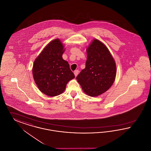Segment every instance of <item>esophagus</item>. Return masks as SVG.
Returning <instances> with one entry per match:
<instances>
[{
  "instance_id": "34e87169",
  "label": "esophagus",
  "mask_w": 151,
  "mask_h": 151,
  "mask_svg": "<svg viewBox=\"0 0 151 151\" xmlns=\"http://www.w3.org/2000/svg\"><path fill=\"white\" fill-rule=\"evenodd\" d=\"M78 73H79V71H78V70H75V71H74V74H75V76L76 77L78 76Z\"/></svg>"
}]
</instances>
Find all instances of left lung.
I'll return each mask as SVG.
<instances>
[{"label":"left lung","mask_w":151,"mask_h":151,"mask_svg":"<svg viewBox=\"0 0 151 151\" xmlns=\"http://www.w3.org/2000/svg\"><path fill=\"white\" fill-rule=\"evenodd\" d=\"M85 68L76 77L85 93L91 97L101 95L115 81L116 66L107 47L94 39L88 48Z\"/></svg>","instance_id":"1"}]
</instances>
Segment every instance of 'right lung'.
I'll list each match as a JSON object with an SVG mask.
<instances>
[{
	"label": "right lung",
	"mask_w": 151,
	"mask_h": 151,
	"mask_svg": "<svg viewBox=\"0 0 151 151\" xmlns=\"http://www.w3.org/2000/svg\"><path fill=\"white\" fill-rule=\"evenodd\" d=\"M64 46L58 39L49 43L34 61L32 75L39 89L49 97L62 94L75 78L68 63L62 58Z\"/></svg>",
	"instance_id": "1"
}]
</instances>
